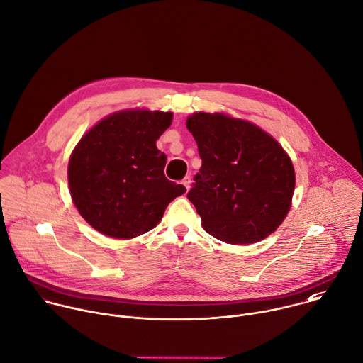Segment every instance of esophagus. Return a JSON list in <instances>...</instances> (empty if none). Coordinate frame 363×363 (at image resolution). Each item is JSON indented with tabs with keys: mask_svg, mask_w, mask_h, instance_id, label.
I'll return each instance as SVG.
<instances>
[{
	"mask_svg": "<svg viewBox=\"0 0 363 363\" xmlns=\"http://www.w3.org/2000/svg\"><path fill=\"white\" fill-rule=\"evenodd\" d=\"M190 183H191V177H190V176H186V177L182 180V184L186 187L187 191H189V189H190Z\"/></svg>",
	"mask_w": 363,
	"mask_h": 363,
	"instance_id": "esophagus-1",
	"label": "esophagus"
}]
</instances>
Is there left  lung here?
Listing matches in <instances>:
<instances>
[{
  "label": "left lung",
  "mask_w": 363,
  "mask_h": 363,
  "mask_svg": "<svg viewBox=\"0 0 363 363\" xmlns=\"http://www.w3.org/2000/svg\"><path fill=\"white\" fill-rule=\"evenodd\" d=\"M187 129L201 159L187 199L203 228L228 244H251L274 233L289 211L295 187L281 145L255 125L221 113H194Z\"/></svg>",
  "instance_id": "1"
}]
</instances>
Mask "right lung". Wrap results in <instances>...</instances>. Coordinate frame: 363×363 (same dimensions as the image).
<instances>
[{"mask_svg":"<svg viewBox=\"0 0 363 363\" xmlns=\"http://www.w3.org/2000/svg\"><path fill=\"white\" fill-rule=\"evenodd\" d=\"M170 123V112H119L77 145L68 166L71 196L99 233L113 238L147 233L169 203L186 191L164 176L167 157L156 147Z\"/></svg>","mask_w":363,"mask_h":363,"instance_id":"1","label":"right lung"}]
</instances>
